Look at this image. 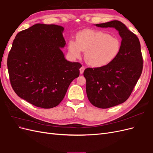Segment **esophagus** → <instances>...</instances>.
I'll return each mask as SVG.
<instances>
[{
    "label": "esophagus",
    "mask_w": 153,
    "mask_h": 153,
    "mask_svg": "<svg viewBox=\"0 0 153 153\" xmlns=\"http://www.w3.org/2000/svg\"><path fill=\"white\" fill-rule=\"evenodd\" d=\"M85 70V67L84 66H82L80 68V73L81 74V75H82L83 73H84Z\"/></svg>",
    "instance_id": "obj_1"
}]
</instances>
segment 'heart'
I'll use <instances>...</instances> for the list:
<instances>
[{
    "label": "heart",
    "instance_id": "1",
    "mask_svg": "<svg viewBox=\"0 0 153 153\" xmlns=\"http://www.w3.org/2000/svg\"><path fill=\"white\" fill-rule=\"evenodd\" d=\"M121 41L106 32L85 29L78 32L76 41L68 42V50L73 58H80L85 52L84 59L90 66L100 68L110 64L121 50Z\"/></svg>",
    "mask_w": 153,
    "mask_h": 153
}]
</instances>
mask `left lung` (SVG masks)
Instances as JSON below:
<instances>
[{
	"instance_id": "1",
	"label": "left lung",
	"mask_w": 153,
	"mask_h": 153,
	"mask_svg": "<svg viewBox=\"0 0 153 153\" xmlns=\"http://www.w3.org/2000/svg\"><path fill=\"white\" fill-rule=\"evenodd\" d=\"M96 26L114 27L122 38L121 50L112 62L103 67L88 68L84 72L91 103L108 108L128 99L142 74L143 58L139 39L121 22L113 20Z\"/></svg>"
}]
</instances>
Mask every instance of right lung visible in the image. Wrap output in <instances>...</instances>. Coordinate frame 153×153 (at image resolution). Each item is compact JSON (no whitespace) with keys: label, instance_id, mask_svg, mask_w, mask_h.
Instances as JSON below:
<instances>
[{"label":"right lung","instance_id":"1","mask_svg":"<svg viewBox=\"0 0 153 153\" xmlns=\"http://www.w3.org/2000/svg\"><path fill=\"white\" fill-rule=\"evenodd\" d=\"M63 30L57 25L35 24L18 32L8 55L13 89L38 107L57 106L80 75L82 64L67 61L61 49L66 45Z\"/></svg>","mask_w":153,"mask_h":153}]
</instances>
